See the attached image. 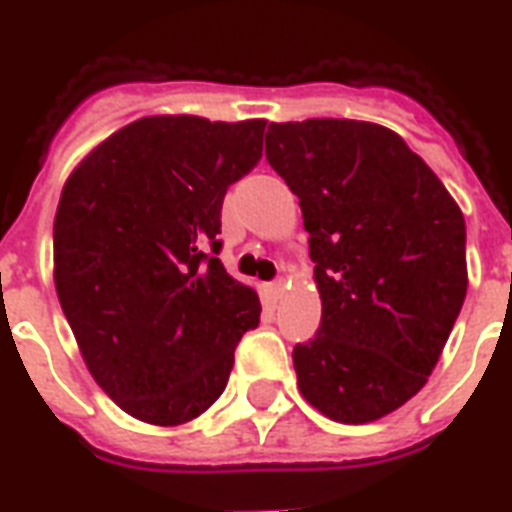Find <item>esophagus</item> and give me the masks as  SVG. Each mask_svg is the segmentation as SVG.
<instances>
[{"mask_svg": "<svg viewBox=\"0 0 512 512\" xmlns=\"http://www.w3.org/2000/svg\"><path fill=\"white\" fill-rule=\"evenodd\" d=\"M284 284H286L284 278H276V281H273V284L268 286L270 294H273V299H278V297H281V294H284Z\"/></svg>", "mask_w": 512, "mask_h": 512, "instance_id": "obj_1", "label": "esophagus"}]
</instances>
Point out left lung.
I'll use <instances>...</instances> for the list:
<instances>
[{
  "instance_id": "1",
  "label": "left lung",
  "mask_w": 512,
  "mask_h": 512,
  "mask_svg": "<svg viewBox=\"0 0 512 512\" xmlns=\"http://www.w3.org/2000/svg\"><path fill=\"white\" fill-rule=\"evenodd\" d=\"M265 157L299 197L321 328L292 352L302 397L371 423L421 392L468 289L465 218L392 128L347 118L270 123Z\"/></svg>"
}]
</instances>
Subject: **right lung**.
I'll use <instances>...</instances> for the list:
<instances>
[{
  "mask_svg": "<svg viewBox=\"0 0 512 512\" xmlns=\"http://www.w3.org/2000/svg\"><path fill=\"white\" fill-rule=\"evenodd\" d=\"M265 120L149 115L83 157L54 215V289L83 363L136 421L181 426L218 400L260 323L218 257L220 207L263 157Z\"/></svg>",
  "mask_w": 512,
  "mask_h": 512,
  "instance_id": "obj_1",
  "label": "right lung"
}]
</instances>
